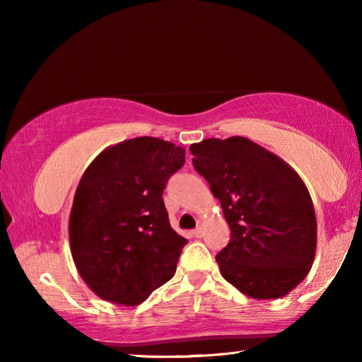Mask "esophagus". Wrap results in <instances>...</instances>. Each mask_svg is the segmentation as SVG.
<instances>
[{
    "mask_svg": "<svg viewBox=\"0 0 362 362\" xmlns=\"http://www.w3.org/2000/svg\"><path fill=\"white\" fill-rule=\"evenodd\" d=\"M193 236L194 238H203L204 236V228L203 226H198V228L193 230Z\"/></svg>",
    "mask_w": 362,
    "mask_h": 362,
    "instance_id": "esophagus-1",
    "label": "esophagus"
}]
</instances>
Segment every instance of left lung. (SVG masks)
Segmentation results:
<instances>
[{
	"label": "left lung",
	"instance_id": "1",
	"mask_svg": "<svg viewBox=\"0 0 362 362\" xmlns=\"http://www.w3.org/2000/svg\"><path fill=\"white\" fill-rule=\"evenodd\" d=\"M189 151L231 230L216 257L222 276L250 298L287 296L316 254V214L302 177L246 137L206 139Z\"/></svg>",
	"mask_w": 362,
	"mask_h": 362
}]
</instances>
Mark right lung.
Instances as JSON below:
<instances>
[{"instance_id":"1","label":"right lung","mask_w":362,"mask_h":362,"mask_svg":"<svg viewBox=\"0 0 362 362\" xmlns=\"http://www.w3.org/2000/svg\"><path fill=\"white\" fill-rule=\"evenodd\" d=\"M183 163V146L136 137L108 146L84 170L69 220L70 250L102 300L136 306L174 276L187 240L170 226L163 192Z\"/></svg>"}]
</instances>
